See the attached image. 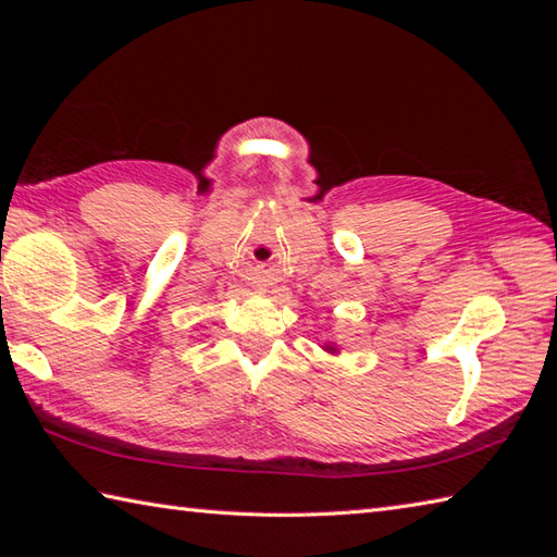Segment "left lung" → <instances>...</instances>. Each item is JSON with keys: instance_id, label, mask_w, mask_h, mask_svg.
<instances>
[{"instance_id": "1", "label": "left lung", "mask_w": 557, "mask_h": 557, "mask_svg": "<svg viewBox=\"0 0 557 557\" xmlns=\"http://www.w3.org/2000/svg\"><path fill=\"white\" fill-rule=\"evenodd\" d=\"M323 351H327V354H339V347L335 345V342H325V345H323Z\"/></svg>"}]
</instances>
